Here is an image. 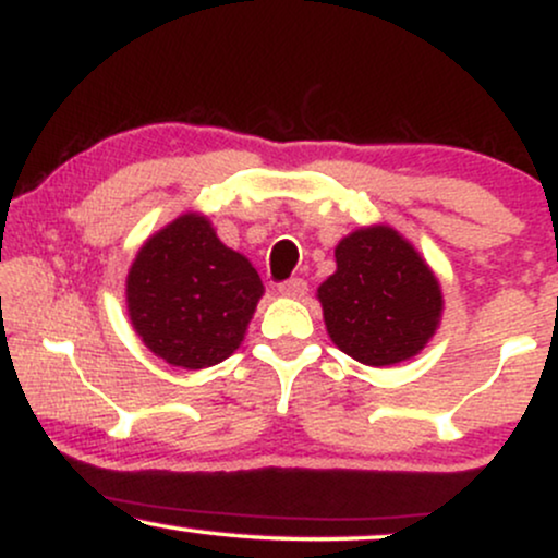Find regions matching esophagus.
I'll return each mask as SVG.
<instances>
[{
    "label": "esophagus",
    "mask_w": 558,
    "mask_h": 558,
    "mask_svg": "<svg viewBox=\"0 0 558 558\" xmlns=\"http://www.w3.org/2000/svg\"><path fill=\"white\" fill-rule=\"evenodd\" d=\"M278 291L283 293V296L301 299L306 293V280L304 278H291V280H286V283H280Z\"/></svg>",
    "instance_id": "obj_1"
}]
</instances>
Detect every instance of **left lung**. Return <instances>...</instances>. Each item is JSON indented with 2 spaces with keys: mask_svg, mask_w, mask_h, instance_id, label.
I'll list each match as a JSON object with an SVG mask.
<instances>
[{
  "mask_svg": "<svg viewBox=\"0 0 558 558\" xmlns=\"http://www.w3.org/2000/svg\"><path fill=\"white\" fill-rule=\"evenodd\" d=\"M330 341L367 367L417 356L444 317V291L396 228L367 226L336 246V272L317 288Z\"/></svg>",
  "mask_w": 558,
  "mask_h": 558,
  "instance_id": "8db88e82",
  "label": "left lung"
}]
</instances>
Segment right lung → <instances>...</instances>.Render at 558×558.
I'll use <instances>...</instances> for the list:
<instances>
[{
    "mask_svg": "<svg viewBox=\"0 0 558 558\" xmlns=\"http://www.w3.org/2000/svg\"><path fill=\"white\" fill-rule=\"evenodd\" d=\"M265 286L243 254L185 213L144 241L125 278L133 330L172 367L204 369L239 349Z\"/></svg>",
    "mask_w": 558,
    "mask_h": 558,
    "instance_id": "obj_1",
    "label": "right lung"
}]
</instances>
